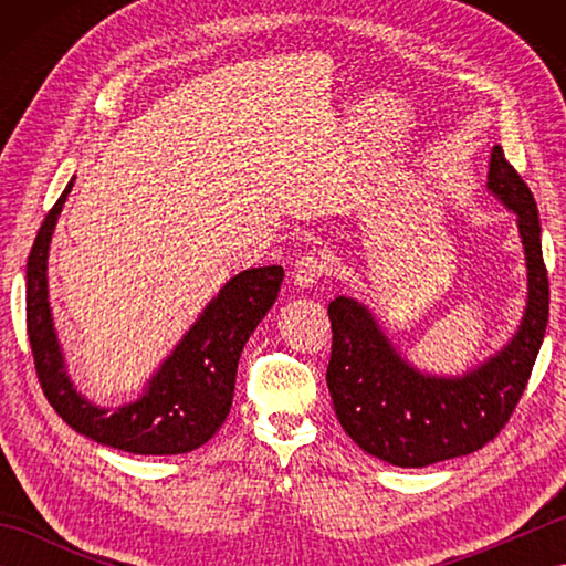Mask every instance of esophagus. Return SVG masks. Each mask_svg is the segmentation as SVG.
<instances>
[{
	"mask_svg": "<svg viewBox=\"0 0 566 566\" xmlns=\"http://www.w3.org/2000/svg\"><path fill=\"white\" fill-rule=\"evenodd\" d=\"M323 272V264L314 252H306V255L298 258L292 268V282L296 290H311Z\"/></svg>",
	"mask_w": 566,
	"mask_h": 566,
	"instance_id": "1",
	"label": "esophagus"
}]
</instances>
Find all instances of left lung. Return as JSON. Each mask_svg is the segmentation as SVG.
<instances>
[{
    "label": "left lung",
    "instance_id": "8db88e82",
    "mask_svg": "<svg viewBox=\"0 0 566 566\" xmlns=\"http://www.w3.org/2000/svg\"><path fill=\"white\" fill-rule=\"evenodd\" d=\"M486 189L515 213L527 268L521 326L496 355L460 377L428 375L396 350L367 304L335 296L328 306L326 381L335 416L359 448L394 467H428L482 450L509 423L543 345L549 282L537 203L501 146L491 150Z\"/></svg>",
    "mask_w": 566,
    "mask_h": 566
}]
</instances>
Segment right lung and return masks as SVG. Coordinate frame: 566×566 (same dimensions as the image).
I'll list each match as a JSON object with an SVG mask.
<instances>
[{
    "instance_id": "obj_1",
    "label": "right lung",
    "mask_w": 566,
    "mask_h": 566,
    "mask_svg": "<svg viewBox=\"0 0 566 566\" xmlns=\"http://www.w3.org/2000/svg\"><path fill=\"white\" fill-rule=\"evenodd\" d=\"M72 185L75 177L48 211L27 262V328L45 399L72 430L106 448L134 454L197 450L216 436L231 411L240 353L280 294L284 270L270 264L231 276L136 401L118 408L92 403L70 379L48 298V252Z\"/></svg>"
}]
</instances>
